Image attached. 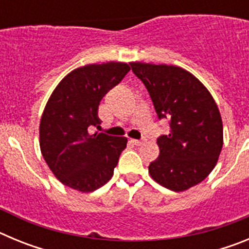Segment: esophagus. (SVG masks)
Listing matches in <instances>:
<instances>
[{"mask_svg": "<svg viewBox=\"0 0 249 249\" xmlns=\"http://www.w3.org/2000/svg\"><path fill=\"white\" fill-rule=\"evenodd\" d=\"M131 142L135 144V146H142V144L144 143L143 140H131Z\"/></svg>", "mask_w": 249, "mask_h": 249, "instance_id": "34e87169", "label": "esophagus"}]
</instances>
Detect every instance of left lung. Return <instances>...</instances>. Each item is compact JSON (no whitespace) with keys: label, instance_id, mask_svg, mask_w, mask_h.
Returning <instances> with one entry per match:
<instances>
[{"label":"left lung","instance_id":"left-lung-1","mask_svg":"<svg viewBox=\"0 0 249 249\" xmlns=\"http://www.w3.org/2000/svg\"><path fill=\"white\" fill-rule=\"evenodd\" d=\"M146 86L160 120L169 133L157 138L160 156L148 166L160 186L182 192L201 183L217 164L223 124L212 94L192 73L177 66L131 62Z\"/></svg>","mask_w":249,"mask_h":249}]
</instances>
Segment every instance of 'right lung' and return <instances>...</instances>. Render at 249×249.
<instances>
[{
    "instance_id": "1",
    "label": "right lung",
    "mask_w": 249,
    "mask_h": 249,
    "mask_svg": "<svg viewBox=\"0 0 249 249\" xmlns=\"http://www.w3.org/2000/svg\"><path fill=\"white\" fill-rule=\"evenodd\" d=\"M131 70L107 62L76 68L57 85L39 122V147L46 163L65 186L93 192L109 181L126 137L89 132L98 127V106Z\"/></svg>"
}]
</instances>
